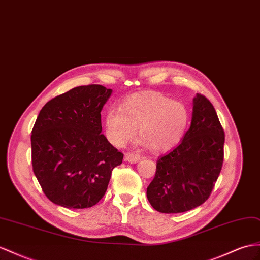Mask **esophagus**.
Here are the masks:
<instances>
[{"mask_svg":"<svg viewBox=\"0 0 260 260\" xmlns=\"http://www.w3.org/2000/svg\"><path fill=\"white\" fill-rule=\"evenodd\" d=\"M124 159H125V161H128L131 164H134V162L138 161L139 159H141V156L137 155V154H134V152L128 151V152H126V154H125Z\"/></svg>","mask_w":260,"mask_h":260,"instance_id":"1","label":"esophagus"}]
</instances>
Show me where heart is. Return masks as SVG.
Segmentation results:
<instances>
[{"mask_svg": "<svg viewBox=\"0 0 260 260\" xmlns=\"http://www.w3.org/2000/svg\"><path fill=\"white\" fill-rule=\"evenodd\" d=\"M189 123V111L184 103L174 101L161 93L133 95L110 108L104 115V132L115 147H124L138 128L139 138L152 151L171 149L181 141Z\"/></svg>", "mask_w": 260, "mask_h": 260, "instance_id": "heart-1", "label": "heart"}]
</instances>
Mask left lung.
Masks as SVG:
<instances>
[{"label": "left lung", "mask_w": 260, "mask_h": 260, "mask_svg": "<svg viewBox=\"0 0 260 260\" xmlns=\"http://www.w3.org/2000/svg\"><path fill=\"white\" fill-rule=\"evenodd\" d=\"M224 141V129L214 106L198 94L191 126L181 143L157 159L156 174L147 188L152 208L170 214L203 204L222 170Z\"/></svg>", "instance_id": "1"}]
</instances>
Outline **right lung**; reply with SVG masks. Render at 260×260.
I'll return each mask as SVG.
<instances>
[{
  "label": "right lung",
  "instance_id": "1",
  "mask_svg": "<svg viewBox=\"0 0 260 260\" xmlns=\"http://www.w3.org/2000/svg\"><path fill=\"white\" fill-rule=\"evenodd\" d=\"M112 93L76 86L46 103L31 131L32 171L51 202L85 209L101 200L123 154L102 134L101 111Z\"/></svg>",
  "mask_w": 260,
  "mask_h": 260
}]
</instances>
